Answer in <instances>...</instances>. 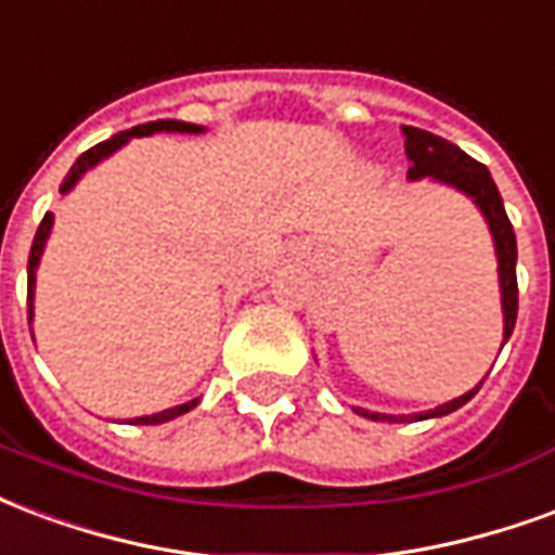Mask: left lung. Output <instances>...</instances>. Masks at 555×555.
Listing matches in <instances>:
<instances>
[{"label":"left lung","instance_id":"8db88e82","mask_svg":"<svg viewBox=\"0 0 555 555\" xmlns=\"http://www.w3.org/2000/svg\"><path fill=\"white\" fill-rule=\"evenodd\" d=\"M405 132V153L411 159V168H408V180H423V177H431L438 183H447L452 189H459L470 197L473 204L482 209L485 221H488V230L493 236V250H496V272H500V293H503V346L505 339L512 337L517 322V238L512 221L505 216L503 197L496 192V183H493L491 171L485 168L482 162H476L473 156H467L464 150L455 147L452 141L440 139L435 132H426V129L416 127H402ZM482 387V382L473 387L470 393L452 399L447 405L435 408V411H426V414L414 416H393V414H375V411H363V408H354L361 416H370V420H378V423H405V420H428V416H443L459 411L461 405H467L476 390Z\"/></svg>","mask_w":555,"mask_h":555}]
</instances>
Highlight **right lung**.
Wrapping results in <instances>:
<instances>
[{
    "label": "right lung",
    "mask_w": 555,
    "mask_h": 555,
    "mask_svg": "<svg viewBox=\"0 0 555 555\" xmlns=\"http://www.w3.org/2000/svg\"><path fill=\"white\" fill-rule=\"evenodd\" d=\"M153 132H204V127H197V124H185V120H150V124H141V127H132L127 132H117L112 135L108 141H100L96 147L85 150L79 159L73 162L70 173L64 177L62 183V194H67L73 185L82 180V173L88 168H94L96 162H103L106 156H112L117 147H124L129 139H135V135H153ZM50 230H52V212L43 216L40 221L38 233H35V242H31V254H28V325H31V317H35V272H38V262H40V254H43V245H47V238H50ZM197 405V399L192 402H185V405H177V408H168V411H159V414H150V416H135L132 423L135 426H159V423H168L173 416L185 414V411H192Z\"/></svg>",
    "instance_id": "right-lung-1"
}]
</instances>
